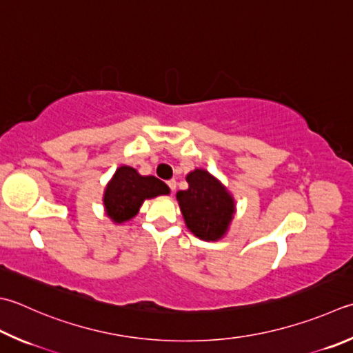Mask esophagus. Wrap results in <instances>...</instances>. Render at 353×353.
Listing matches in <instances>:
<instances>
[{
  "label": "esophagus",
  "instance_id": "esophagus-1",
  "mask_svg": "<svg viewBox=\"0 0 353 353\" xmlns=\"http://www.w3.org/2000/svg\"><path fill=\"white\" fill-rule=\"evenodd\" d=\"M168 185L172 189V192H175V189H176V181H175V179H170V181H168Z\"/></svg>",
  "mask_w": 353,
  "mask_h": 353
}]
</instances>
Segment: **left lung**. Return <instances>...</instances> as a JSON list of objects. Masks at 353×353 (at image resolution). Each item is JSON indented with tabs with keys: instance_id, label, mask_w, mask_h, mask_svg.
Here are the masks:
<instances>
[{
	"instance_id": "obj_1",
	"label": "left lung",
	"mask_w": 353,
	"mask_h": 353,
	"mask_svg": "<svg viewBox=\"0 0 353 353\" xmlns=\"http://www.w3.org/2000/svg\"><path fill=\"white\" fill-rule=\"evenodd\" d=\"M189 188L176 192L185 228L203 241H218L229 232L236 203L228 188L205 169L185 175Z\"/></svg>"
}]
</instances>
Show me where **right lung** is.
I'll return each mask as SVG.
<instances>
[{"label": "right lung", "instance_id": "right-lung-1", "mask_svg": "<svg viewBox=\"0 0 353 353\" xmlns=\"http://www.w3.org/2000/svg\"><path fill=\"white\" fill-rule=\"evenodd\" d=\"M169 185L154 175L144 176L130 165H119L105 184L103 204L105 215L115 224L130 221L138 215L145 199L169 195Z\"/></svg>", "mask_w": 353, "mask_h": 353}]
</instances>
